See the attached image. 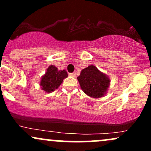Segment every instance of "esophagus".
Masks as SVG:
<instances>
[{"label": "esophagus", "instance_id": "obj_1", "mask_svg": "<svg viewBox=\"0 0 151 151\" xmlns=\"http://www.w3.org/2000/svg\"><path fill=\"white\" fill-rule=\"evenodd\" d=\"M70 76H71V77H76V73H75V72H73V73H70Z\"/></svg>", "mask_w": 151, "mask_h": 151}]
</instances>
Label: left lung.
<instances>
[{
	"mask_svg": "<svg viewBox=\"0 0 151 151\" xmlns=\"http://www.w3.org/2000/svg\"><path fill=\"white\" fill-rule=\"evenodd\" d=\"M77 79L82 91L93 98H101L104 96L110 85L108 76L91 65L81 71Z\"/></svg>",
	"mask_w": 151,
	"mask_h": 151,
	"instance_id": "left-lung-1",
	"label": "left lung"
}]
</instances>
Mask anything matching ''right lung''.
Masks as SVG:
<instances>
[{
    "instance_id": "1",
    "label": "right lung",
    "mask_w": 151,
    "mask_h": 151,
    "mask_svg": "<svg viewBox=\"0 0 151 151\" xmlns=\"http://www.w3.org/2000/svg\"><path fill=\"white\" fill-rule=\"evenodd\" d=\"M67 76L66 70H58L55 66L50 65L41 78L40 85L45 92L50 93L58 89Z\"/></svg>"
}]
</instances>
